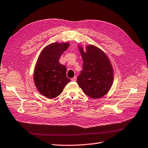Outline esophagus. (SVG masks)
<instances>
[{
	"mask_svg": "<svg viewBox=\"0 0 148 148\" xmlns=\"http://www.w3.org/2000/svg\"><path fill=\"white\" fill-rule=\"evenodd\" d=\"M76 79H77V77L74 76L73 78L71 79V81H73V82H75V81H76Z\"/></svg>",
	"mask_w": 148,
	"mask_h": 148,
	"instance_id": "34e87169",
	"label": "esophagus"
}]
</instances>
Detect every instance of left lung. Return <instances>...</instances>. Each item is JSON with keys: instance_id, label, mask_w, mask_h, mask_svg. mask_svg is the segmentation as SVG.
I'll use <instances>...</instances> for the list:
<instances>
[{"instance_id": "obj_1", "label": "left lung", "mask_w": 148, "mask_h": 148, "mask_svg": "<svg viewBox=\"0 0 148 148\" xmlns=\"http://www.w3.org/2000/svg\"><path fill=\"white\" fill-rule=\"evenodd\" d=\"M83 60V69L77 83L84 92L92 99H99L110 89L114 79L113 69L105 53L93 45L86 47V51L79 46Z\"/></svg>"}]
</instances>
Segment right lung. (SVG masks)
<instances>
[{
  "label": "right lung",
  "mask_w": 148,
  "mask_h": 148,
  "mask_svg": "<svg viewBox=\"0 0 148 148\" xmlns=\"http://www.w3.org/2000/svg\"><path fill=\"white\" fill-rule=\"evenodd\" d=\"M69 46L68 42H54L44 47L38 58L34 81L41 94L49 99L59 96L71 80L66 76V67L60 64V56Z\"/></svg>",
  "instance_id": "add662e5"
}]
</instances>
